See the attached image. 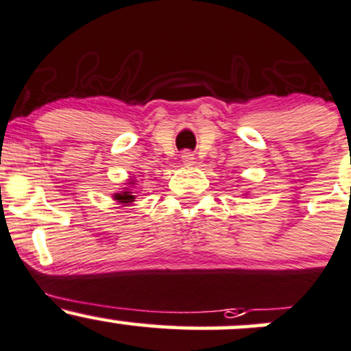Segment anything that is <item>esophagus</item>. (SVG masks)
<instances>
[{
    "label": "esophagus",
    "mask_w": 351,
    "mask_h": 351,
    "mask_svg": "<svg viewBox=\"0 0 351 351\" xmlns=\"http://www.w3.org/2000/svg\"><path fill=\"white\" fill-rule=\"evenodd\" d=\"M181 162H183L184 167H191V165H195V153L183 152V155H181Z\"/></svg>",
    "instance_id": "esophagus-1"
}]
</instances>
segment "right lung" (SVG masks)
Segmentation results:
<instances>
[{
  "mask_svg": "<svg viewBox=\"0 0 351 351\" xmlns=\"http://www.w3.org/2000/svg\"><path fill=\"white\" fill-rule=\"evenodd\" d=\"M135 184L136 183L134 178H128L127 183H123L125 188L120 189V191L114 193V195H112V198H114L119 204H123V206H128V204L135 203V195H134V191H132Z\"/></svg>",
  "mask_w": 351,
  "mask_h": 351,
  "instance_id": "right-lung-1",
  "label": "right lung"
}]
</instances>
